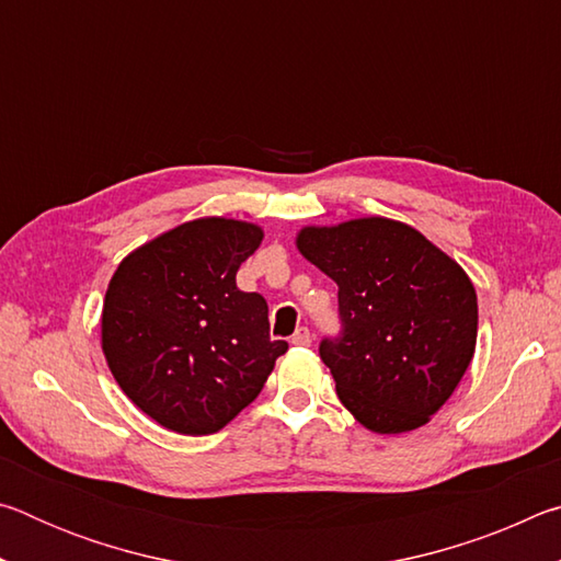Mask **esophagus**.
<instances>
[{
  "mask_svg": "<svg viewBox=\"0 0 561 561\" xmlns=\"http://www.w3.org/2000/svg\"><path fill=\"white\" fill-rule=\"evenodd\" d=\"M291 344L294 346H311V331L309 329H297V334L291 336Z\"/></svg>",
  "mask_w": 561,
  "mask_h": 561,
  "instance_id": "34e87169",
  "label": "esophagus"
}]
</instances>
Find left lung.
I'll return each mask as SVG.
<instances>
[{"instance_id":"8db88e82","label":"left lung","mask_w":561,"mask_h":561,"mask_svg":"<svg viewBox=\"0 0 561 561\" xmlns=\"http://www.w3.org/2000/svg\"><path fill=\"white\" fill-rule=\"evenodd\" d=\"M297 250L339 287V339H324L339 401L364 428H421L468 371L478 294L458 262L415 227L358 217L301 227Z\"/></svg>"}]
</instances>
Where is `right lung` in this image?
Segmentation results:
<instances>
[{
    "instance_id": "right-lung-1",
    "label": "right lung",
    "mask_w": 561,
    "mask_h": 561,
    "mask_svg": "<svg viewBox=\"0 0 561 561\" xmlns=\"http://www.w3.org/2000/svg\"><path fill=\"white\" fill-rule=\"evenodd\" d=\"M262 237L254 222L201 217L140 244L113 272L103 356L121 391L163 428H225L289 348L270 339L262 294L234 282Z\"/></svg>"
}]
</instances>
